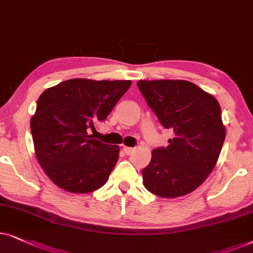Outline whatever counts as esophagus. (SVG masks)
<instances>
[{"label":"esophagus","instance_id":"esophagus-1","mask_svg":"<svg viewBox=\"0 0 253 253\" xmlns=\"http://www.w3.org/2000/svg\"><path fill=\"white\" fill-rule=\"evenodd\" d=\"M123 150H124V153L126 154V155H130L134 151L133 148H130V147H124Z\"/></svg>","mask_w":253,"mask_h":253}]
</instances>
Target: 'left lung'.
Returning <instances> with one entry per match:
<instances>
[{
  "label": "left lung",
  "instance_id": "obj_1",
  "mask_svg": "<svg viewBox=\"0 0 253 253\" xmlns=\"http://www.w3.org/2000/svg\"><path fill=\"white\" fill-rule=\"evenodd\" d=\"M137 86L163 127L173 130L167 148L151 151L142 170L144 187L168 199L191 193L213 171L223 146L220 104L184 80H143Z\"/></svg>",
  "mask_w": 253,
  "mask_h": 253
}]
</instances>
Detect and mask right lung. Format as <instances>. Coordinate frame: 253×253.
Here are the masks:
<instances>
[{
    "mask_svg": "<svg viewBox=\"0 0 253 253\" xmlns=\"http://www.w3.org/2000/svg\"><path fill=\"white\" fill-rule=\"evenodd\" d=\"M132 81L73 79L46 89L31 118L35 153L43 172L70 193H90L109 179L119 146L92 139L87 128L105 120Z\"/></svg>",
    "mask_w": 253,
    "mask_h": 253,
    "instance_id": "add662e5",
    "label": "right lung"
}]
</instances>
